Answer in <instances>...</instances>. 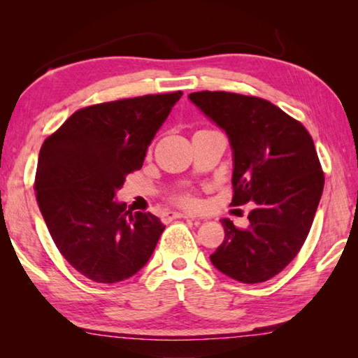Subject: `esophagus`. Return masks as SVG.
Returning <instances> with one entry per match:
<instances>
[{
	"label": "esophagus",
	"instance_id": "1",
	"mask_svg": "<svg viewBox=\"0 0 358 358\" xmlns=\"http://www.w3.org/2000/svg\"><path fill=\"white\" fill-rule=\"evenodd\" d=\"M167 221H172V220H187V217H191V220H196V217L191 216V215H186V213H178V211H167V213L164 215Z\"/></svg>",
	"mask_w": 358,
	"mask_h": 358
}]
</instances>
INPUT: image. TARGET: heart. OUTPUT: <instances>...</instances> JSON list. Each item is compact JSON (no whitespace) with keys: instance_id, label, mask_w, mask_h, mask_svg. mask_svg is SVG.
Returning <instances> with one entry per match:
<instances>
[{"instance_id":"heart-1","label":"heart","mask_w":358,"mask_h":358,"mask_svg":"<svg viewBox=\"0 0 358 358\" xmlns=\"http://www.w3.org/2000/svg\"><path fill=\"white\" fill-rule=\"evenodd\" d=\"M177 202L186 205V207H194V205H197V199L191 196V194H181V196L177 197Z\"/></svg>"}]
</instances>
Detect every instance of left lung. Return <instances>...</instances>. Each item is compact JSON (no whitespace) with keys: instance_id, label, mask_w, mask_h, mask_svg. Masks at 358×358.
Returning <instances> with one entry per match:
<instances>
[{"instance_id":"8db88e82","label":"left lung","mask_w":358,"mask_h":358,"mask_svg":"<svg viewBox=\"0 0 358 358\" xmlns=\"http://www.w3.org/2000/svg\"><path fill=\"white\" fill-rule=\"evenodd\" d=\"M189 99L227 132L234 150V207L254 202L250 226L222 220V243L210 259L245 284L268 281L292 262L310 234L324 191L313 137L270 101L227 92Z\"/></svg>"}]
</instances>
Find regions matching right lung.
I'll list each match as a JSON object with an SVG mask.
<instances>
[{
	"instance_id": "add662e5",
	"label": "right lung",
	"mask_w": 358,
	"mask_h": 358,
	"mask_svg": "<svg viewBox=\"0 0 358 358\" xmlns=\"http://www.w3.org/2000/svg\"><path fill=\"white\" fill-rule=\"evenodd\" d=\"M181 92L83 107L39 151L34 191L62 256L88 280H128L148 262L164 224L115 202L126 175L141 171L148 145Z\"/></svg>"
}]
</instances>
